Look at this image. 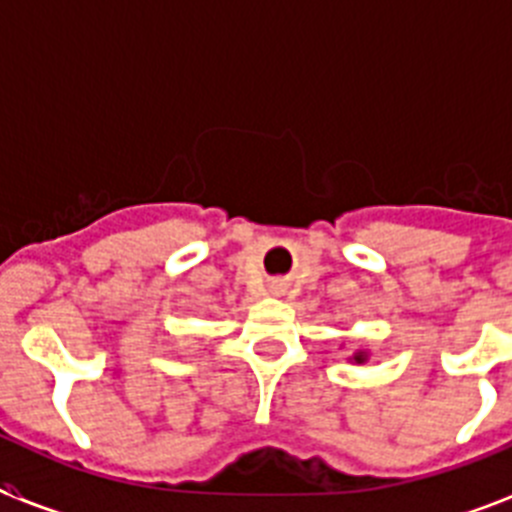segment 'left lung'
<instances>
[{
    "mask_svg": "<svg viewBox=\"0 0 512 512\" xmlns=\"http://www.w3.org/2000/svg\"><path fill=\"white\" fill-rule=\"evenodd\" d=\"M348 359H351V361H356V364H364V361L369 359V354H366L364 348H359V351H356L354 356H348Z\"/></svg>",
    "mask_w": 512,
    "mask_h": 512,
    "instance_id": "1",
    "label": "left lung"
}]
</instances>
